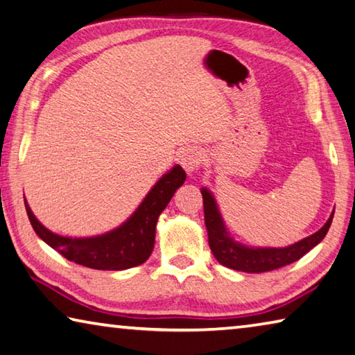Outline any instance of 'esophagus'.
<instances>
[{
	"label": "esophagus",
	"mask_w": 355,
	"mask_h": 355,
	"mask_svg": "<svg viewBox=\"0 0 355 355\" xmlns=\"http://www.w3.org/2000/svg\"><path fill=\"white\" fill-rule=\"evenodd\" d=\"M179 162L185 171L189 174L195 173L198 168H200L201 162H202V154L200 149L196 148H187L185 151H182V154L179 155Z\"/></svg>",
	"instance_id": "obj_1"
}]
</instances>
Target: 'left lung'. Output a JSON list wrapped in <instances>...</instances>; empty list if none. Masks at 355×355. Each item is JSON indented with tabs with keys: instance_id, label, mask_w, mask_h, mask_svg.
Segmentation results:
<instances>
[{
	"instance_id": "left-lung-1",
	"label": "left lung",
	"mask_w": 355,
	"mask_h": 355,
	"mask_svg": "<svg viewBox=\"0 0 355 355\" xmlns=\"http://www.w3.org/2000/svg\"><path fill=\"white\" fill-rule=\"evenodd\" d=\"M202 204H204V221H206L209 246L212 250L215 259L227 268L243 271V272H266L271 270L282 268V266L293 263L300 260L304 254H307L320 241L326 237L329 227L332 225L334 214L327 223L318 232L310 237L304 239L297 243L287 248H246L243 245L235 243L229 237L221 216L216 209L212 195L206 189H202Z\"/></svg>"
}]
</instances>
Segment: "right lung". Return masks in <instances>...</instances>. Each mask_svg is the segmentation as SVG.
<instances>
[{
    "instance_id": "right-lung-1",
    "label": "right lung",
    "mask_w": 355,
    "mask_h": 355,
    "mask_svg": "<svg viewBox=\"0 0 355 355\" xmlns=\"http://www.w3.org/2000/svg\"><path fill=\"white\" fill-rule=\"evenodd\" d=\"M185 178L187 174L176 165L154 185L145 201L123 226L92 239H67L49 232L37 221L26 202L24 206L35 234L67 260L93 270H128L146 262L151 256L159 215L170 202L174 191L184 184Z\"/></svg>"
}]
</instances>
